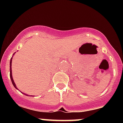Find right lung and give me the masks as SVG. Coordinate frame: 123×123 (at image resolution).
Returning <instances> with one entry per match:
<instances>
[{
	"label": "right lung",
	"mask_w": 123,
	"mask_h": 123,
	"mask_svg": "<svg viewBox=\"0 0 123 123\" xmlns=\"http://www.w3.org/2000/svg\"><path fill=\"white\" fill-rule=\"evenodd\" d=\"M16 52H15L14 54H15ZM14 54H13V55H12V57L13 56V55H14ZM12 58H11V60H10V78H11V81H12V85H13V86H14V87L15 88H16V89H18V88L17 87V86H16V85H15V82H14V81H13V78H12V67H12ZM22 93V92H21ZM25 95H26V96H28V95H27V94H25ZM28 96H29V95H28Z\"/></svg>",
	"instance_id": "right-lung-1"
}]
</instances>
